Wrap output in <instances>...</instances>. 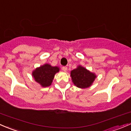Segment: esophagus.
Listing matches in <instances>:
<instances>
[{
    "label": "esophagus",
    "instance_id": "obj_1",
    "mask_svg": "<svg viewBox=\"0 0 131 131\" xmlns=\"http://www.w3.org/2000/svg\"><path fill=\"white\" fill-rule=\"evenodd\" d=\"M62 70L64 71V72H66V71H67V67H66V66H64V67H62Z\"/></svg>",
    "mask_w": 131,
    "mask_h": 131
}]
</instances>
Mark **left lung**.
<instances>
[{
  "label": "left lung",
  "instance_id": "obj_1",
  "mask_svg": "<svg viewBox=\"0 0 131 131\" xmlns=\"http://www.w3.org/2000/svg\"><path fill=\"white\" fill-rule=\"evenodd\" d=\"M71 77L74 84L79 88H87L92 85L96 75L81 66L71 72Z\"/></svg>",
  "mask_w": 131,
  "mask_h": 131
}]
</instances>
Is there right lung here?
<instances>
[{
  "label": "right lung",
  "instance_id": "1",
  "mask_svg": "<svg viewBox=\"0 0 131 131\" xmlns=\"http://www.w3.org/2000/svg\"><path fill=\"white\" fill-rule=\"evenodd\" d=\"M60 68L57 66H52L48 64L37 67L32 72V75L36 82L42 87H48L52 84L54 75L59 72Z\"/></svg>",
  "mask_w": 131,
  "mask_h": 131
}]
</instances>
